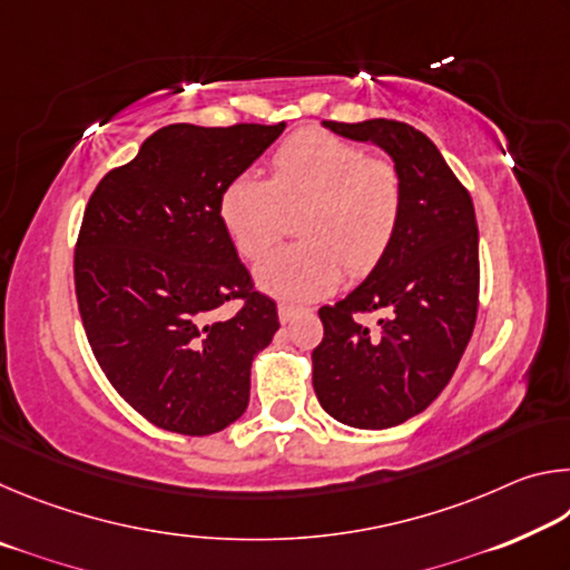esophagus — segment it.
Masks as SVG:
<instances>
[{"mask_svg": "<svg viewBox=\"0 0 570 570\" xmlns=\"http://www.w3.org/2000/svg\"><path fill=\"white\" fill-rule=\"evenodd\" d=\"M306 308H302V306H292V304H278V320H282V324H288L294 320V316H298V314H304Z\"/></svg>", "mask_w": 570, "mask_h": 570, "instance_id": "34e87169", "label": "esophagus"}]
</instances>
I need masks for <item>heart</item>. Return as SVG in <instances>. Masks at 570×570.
I'll list each match as a JSON object with an SVG mask.
<instances>
[{
  "mask_svg": "<svg viewBox=\"0 0 570 570\" xmlns=\"http://www.w3.org/2000/svg\"><path fill=\"white\" fill-rule=\"evenodd\" d=\"M304 240L274 248L256 266L258 286L288 302L332 294L344 266L364 276L397 236L402 183L387 160L326 130H304L272 156V176L238 173L218 196V216L244 258H256L298 214Z\"/></svg>",
  "mask_w": 570,
  "mask_h": 570,
  "instance_id": "1",
  "label": "heart"
}]
</instances>
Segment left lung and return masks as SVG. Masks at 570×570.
<instances>
[{"mask_svg": "<svg viewBox=\"0 0 570 570\" xmlns=\"http://www.w3.org/2000/svg\"><path fill=\"white\" fill-rule=\"evenodd\" d=\"M322 125L380 146L402 183L397 236L352 294L320 308L324 340L312 352L324 412L356 430H384L438 400L475 330V208L435 142L412 125L384 118ZM364 313H380L379 324L366 327Z\"/></svg>", "mask_w": 570, "mask_h": 570, "instance_id": "1", "label": "left lung"}]
</instances>
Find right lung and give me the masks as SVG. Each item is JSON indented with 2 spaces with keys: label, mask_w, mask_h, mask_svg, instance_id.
Returning <instances> with one entry per match:
<instances>
[{
  "label": "right lung",
  "mask_w": 570,
  "mask_h": 570,
  "mask_svg": "<svg viewBox=\"0 0 570 570\" xmlns=\"http://www.w3.org/2000/svg\"><path fill=\"white\" fill-rule=\"evenodd\" d=\"M286 122H176L112 168L90 196L75 294L92 354L120 397L178 435H214L248 407L250 362L278 330L218 216L226 183ZM226 301H240L220 317Z\"/></svg>",
  "instance_id": "1"
}]
</instances>
